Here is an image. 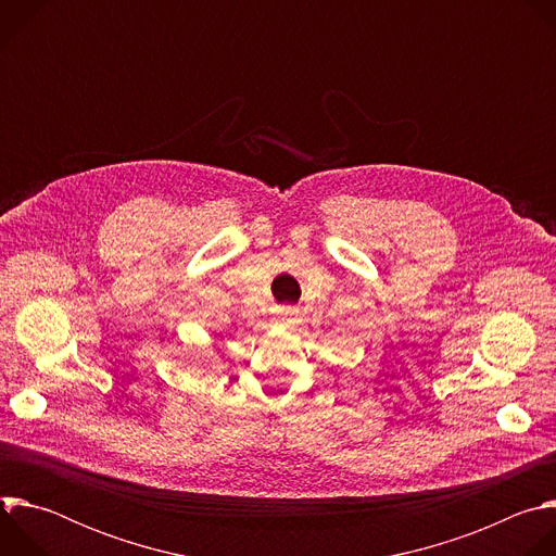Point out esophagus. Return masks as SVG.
<instances>
[{"instance_id":"34e87169","label":"esophagus","mask_w":556,"mask_h":556,"mask_svg":"<svg viewBox=\"0 0 556 556\" xmlns=\"http://www.w3.org/2000/svg\"><path fill=\"white\" fill-rule=\"evenodd\" d=\"M294 309L290 305H281L275 309V319H288V316H292Z\"/></svg>"}]
</instances>
